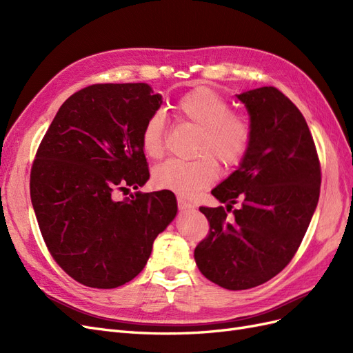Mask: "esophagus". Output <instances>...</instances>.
Listing matches in <instances>:
<instances>
[{
	"label": "esophagus",
	"instance_id": "obj_1",
	"mask_svg": "<svg viewBox=\"0 0 353 353\" xmlns=\"http://www.w3.org/2000/svg\"><path fill=\"white\" fill-rule=\"evenodd\" d=\"M176 201H178V209L181 212H187V210H193L194 209V206L191 205L190 201H187L184 197H178Z\"/></svg>",
	"mask_w": 353,
	"mask_h": 353
}]
</instances>
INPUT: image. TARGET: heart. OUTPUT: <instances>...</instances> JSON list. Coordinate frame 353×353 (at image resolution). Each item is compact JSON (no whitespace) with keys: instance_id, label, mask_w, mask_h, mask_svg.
Here are the masks:
<instances>
[{"instance_id":"b5f03b06","label":"heart","mask_w":353,"mask_h":353,"mask_svg":"<svg viewBox=\"0 0 353 353\" xmlns=\"http://www.w3.org/2000/svg\"><path fill=\"white\" fill-rule=\"evenodd\" d=\"M181 121L199 126L193 160L169 159L154 168L157 187L181 196H194L218 179L216 157L223 166H236L249 152L253 137L250 119L243 113L231 112L230 101L208 87L184 94L176 103ZM168 128L162 113L145 121L141 131V147L147 157L159 159L165 153Z\"/></svg>"}]
</instances>
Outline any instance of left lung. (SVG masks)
I'll list each match as a JSON object with an SVG mask.
<instances>
[{"mask_svg": "<svg viewBox=\"0 0 353 353\" xmlns=\"http://www.w3.org/2000/svg\"><path fill=\"white\" fill-rule=\"evenodd\" d=\"M237 99L250 114L252 144L239 169L212 190L227 209L200 208L210 228L194 259L212 283L248 290L293 259L319 199L321 165L303 114L280 90L262 87Z\"/></svg>", "mask_w": 353, "mask_h": 353, "instance_id": "8db88e82", "label": "left lung"}]
</instances>
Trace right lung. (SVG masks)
<instances>
[{"mask_svg": "<svg viewBox=\"0 0 353 353\" xmlns=\"http://www.w3.org/2000/svg\"><path fill=\"white\" fill-rule=\"evenodd\" d=\"M162 95L147 83H95L61 104L30 169V200L47 249L74 281L123 285L143 271L176 215L172 191H116L147 183L145 121Z\"/></svg>", "mask_w": 353, "mask_h": 353, "instance_id": "right-lung-1", "label": "right lung"}]
</instances>
